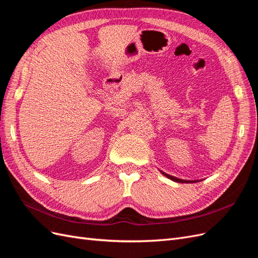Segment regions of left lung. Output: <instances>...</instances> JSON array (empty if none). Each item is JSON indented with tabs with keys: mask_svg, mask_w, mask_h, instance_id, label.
<instances>
[{
	"mask_svg": "<svg viewBox=\"0 0 258 258\" xmlns=\"http://www.w3.org/2000/svg\"><path fill=\"white\" fill-rule=\"evenodd\" d=\"M162 174H165L168 178L172 179V181H174V182H178V183H192V182H194V181H185V179L177 178V177H174V176H172V175H169V174H167V173H163V172H162Z\"/></svg>",
	"mask_w": 258,
	"mask_h": 258,
	"instance_id": "obj_1",
	"label": "left lung"
}]
</instances>
